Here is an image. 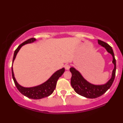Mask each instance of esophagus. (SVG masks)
<instances>
[{
  "mask_svg": "<svg viewBox=\"0 0 123 123\" xmlns=\"http://www.w3.org/2000/svg\"><path fill=\"white\" fill-rule=\"evenodd\" d=\"M65 68L66 70H69V69H70V65L68 64H66L65 65Z\"/></svg>",
  "mask_w": 123,
  "mask_h": 123,
  "instance_id": "obj_1",
  "label": "esophagus"
}]
</instances>
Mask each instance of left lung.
<instances>
[{"instance_id": "left-lung-1", "label": "left lung", "mask_w": 123, "mask_h": 123, "mask_svg": "<svg viewBox=\"0 0 123 123\" xmlns=\"http://www.w3.org/2000/svg\"><path fill=\"white\" fill-rule=\"evenodd\" d=\"M98 43L101 46L105 47L106 51L110 53L113 57L112 62L114 64V69L112 72V77L106 84L100 85L92 84L84 79L81 73L75 68L73 67L70 68V71L72 73V78L70 81L72 86L73 87L77 93L89 98H97L104 94L110 88L113 84L115 77V74H116V60L112 47L101 40L98 39Z\"/></svg>"}]
</instances>
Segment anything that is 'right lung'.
<instances>
[{
  "label": "right lung",
  "mask_w": 123,
  "mask_h": 123,
  "mask_svg": "<svg viewBox=\"0 0 123 123\" xmlns=\"http://www.w3.org/2000/svg\"><path fill=\"white\" fill-rule=\"evenodd\" d=\"M36 41L35 38H32L29 39L27 41H25L24 42L20 44L17 49L15 50L14 57H13L12 64L13 62L17 56V53H18L19 50L21 48L22 46L26 45L27 43H30L34 42ZM12 70V76L13 80L14 81L15 85L17 87L18 91L23 95L27 97L28 98L31 99H41L44 97H46L47 96H50V94L53 93V91L55 89L56 85H57V82L58 78L60 77L65 72V68L60 69L55 72L50 77V78L48 80H47L45 82L41 84V85L37 86L34 87H31V88H25V87L22 86L18 83L17 81H16L15 78L14 72H13L12 66L11 68Z\"/></svg>",
  "instance_id": "1"
}]
</instances>
